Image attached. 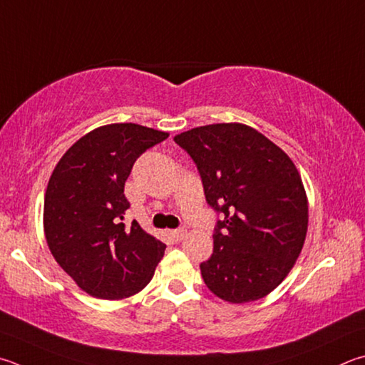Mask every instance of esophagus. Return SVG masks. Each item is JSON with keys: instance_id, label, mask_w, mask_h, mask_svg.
Instances as JSON below:
<instances>
[{"instance_id": "1", "label": "esophagus", "mask_w": 365, "mask_h": 365, "mask_svg": "<svg viewBox=\"0 0 365 365\" xmlns=\"http://www.w3.org/2000/svg\"><path fill=\"white\" fill-rule=\"evenodd\" d=\"M170 235H172V237H174L175 241H182L183 237L187 236V230H185V228H178V230H174V231H172Z\"/></svg>"}]
</instances>
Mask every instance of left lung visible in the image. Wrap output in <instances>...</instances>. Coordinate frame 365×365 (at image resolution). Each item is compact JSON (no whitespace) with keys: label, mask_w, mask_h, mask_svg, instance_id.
Segmentation results:
<instances>
[{"label":"left lung","mask_w":365,"mask_h":365,"mask_svg":"<svg viewBox=\"0 0 365 365\" xmlns=\"http://www.w3.org/2000/svg\"><path fill=\"white\" fill-rule=\"evenodd\" d=\"M200 170L205 201L222 214L214 252L200 264L212 294L230 303L268 295L300 255L308 200L292 160L240 123L209 124L174 137Z\"/></svg>","instance_id":"left-lung-1"}]
</instances>
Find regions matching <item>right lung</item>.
<instances>
[{
  "mask_svg": "<svg viewBox=\"0 0 365 365\" xmlns=\"http://www.w3.org/2000/svg\"><path fill=\"white\" fill-rule=\"evenodd\" d=\"M169 137L134 123L102 125L79 138L57 163L44 196L51 254L84 292L121 300L147 286L165 244L135 220L124 183L137 158Z\"/></svg>",
  "mask_w": 365,
  "mask_h": 365,
  "instance_id": "add662e5",
  "label": "right lung"
}]
</instances>
